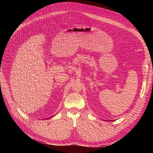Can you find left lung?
Wrapping results in <instances>:
<instances>
[{
  "label": "left lung",
  "mask_w": 153,
  "mask_h": 153,
  "mask_svg": "<svg viewBox=\"0 0 153 153\" xmlns=\"http://www.w3.org/2000/svg\"><path fill=\"white\" fill-rule=\"evenodd\" d=\"M111 121H112V122H113V120H111Z\"/></svg>",
  "instance_id": "left-lung-1"
}]
</instances>
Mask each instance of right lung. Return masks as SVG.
<instances>
[{
  "mask_svg": "<svg viewBox=\"0 0 153 153\" xmlns=\"http://www.w3.org/2000/svg\"><path fill=\"white\" fill-rule=\"evenodd\" d=\"M51 118V117H50V118ZM46 119H47V118H46Z\"/></svg>",
  "mask_w": 153,
  "mask_h": 153,
  "instance_id": "add662e5",
  "label": "right lung"
}]
</instances>
